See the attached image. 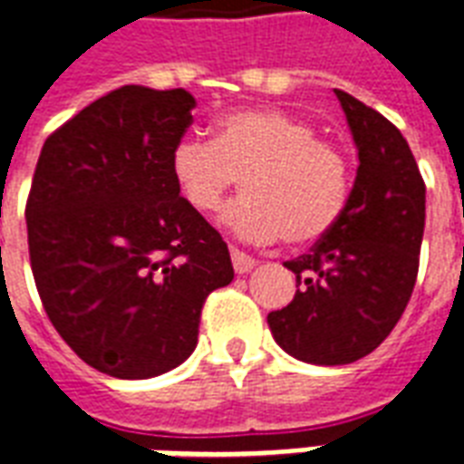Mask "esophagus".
Segmentation results:
<instances>
[{
    "label": "esophagus",
    "instance_id": "34e87169",
    "mask_svg": "<svg viewBox=\"0 0 464 464\" xmlns=\"http://www.w3.org/2000/svg\"><path fill=\"white\" fill-rule=\"evenodd\" d=\"M231 260H233V270L238 273V276H246L250 273L253 267H256V258H250L248 253H243L238 248H231Z\"/></svg>",
    "mask_w": 464,
    "mask_h": 464
}]
</instances>
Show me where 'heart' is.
Segmentation results:
<instances>
[{
  "mask_svg": "<svg viewBox=\"0 0 464 464\" xmlns=\"http://www.w3.org/2000/svg\"><path fill=\"white\" fill-rule=\"evenodd\" d=\"M171 179L188 206L214 214L241 177L243 197L223 211L238 238L317 241L349 198V162L317 127L276 108L236 110L216 120L214 140L184 137L169 157Z\"/></svg>",
  "mask_w": 464,
  "mask_h": 464,
  "instance_id": "heart-1",
  "label": "heart"
}]
</instances>
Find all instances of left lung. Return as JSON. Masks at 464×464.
<instances>
[{
	"mask_svg": "<svg viewBox=\"0 0 464 464\" xmlns=\"http://www.w3.org/2000/svg\"><path fill=\"white\" fill-rule=\"evenodd\" d=\"M337 92L359 150V169L339 221L285 267L297 277L293 302L267 314L295 359L352 363L389 337L418 276L425 184L406 137L354 95Z\"/></svg>",
	"mask_w": 464,
	"mask_h": 464,
	"instance_id": "8db88e82",
	"label": "left lung"
}]
</instances>
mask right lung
<instances>
[{
	"label": "right lung",
	"mask_w": 464,
	"mask_h": 464,
	"mask_svg": "<svg viewBox=\"0 0 464 464\" xmlns=\"http://www.w3.org/2000/svg\"><path fill=\"white\" fill-rule=\"evenodd\" d=\"M194 95L122 85L44 142L26 201L31 273L51 324L115 379H152L197 349L231 256L171 179Z\"/></svg>",
	"instance_id": "obj_1"
}]
</instances>
